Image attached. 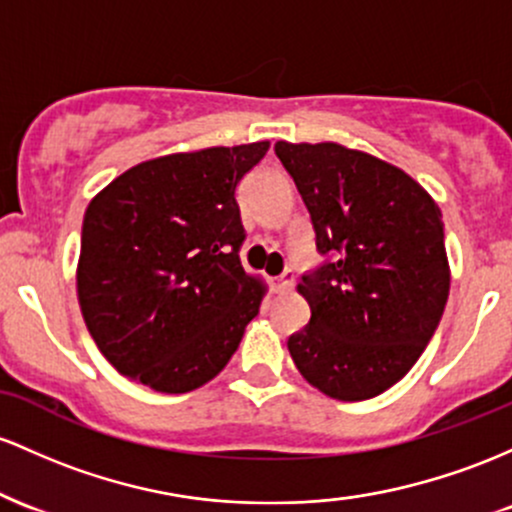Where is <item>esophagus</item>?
Here are the masks:
<instances>
[{
    "label": "esophagus",
    "mask_w": 512,
    "mask_h": 512,
    "mask_svg": "<svg viewBox=\"0 0 512 512\" xmlns=\"http://www.w3.org/2000/svg\"><path fill=\"white\" fill-rule=\"evenodd\" d=\"M292 285H295V273H292V271H285L283 275H278V278L273 280V290L275 292H287Z\"/></svg>",
    "instance_id": "esophagus-1"
}]
</instances>
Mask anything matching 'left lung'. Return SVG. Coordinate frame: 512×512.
Here are the masks:
<instances>
[{
	"instance_id": "1",
	"label": "left lung",
	"mask_w": 512,
	"mask_h": 512,
	"mask_svg": "<svg viewBox=\"0 0 512 512\" xmlns=\"http://www.w3.org/2000/svg\"><path fill=\"white\" fill-rule=\"evenodd\" d=\"M297 183L319 254L297 292L309 324L287 338L300 375L321 394L363 401L421 358L450 295L442 212L404 169L341 142H275Z\"/></svg>"
}]
</instances>
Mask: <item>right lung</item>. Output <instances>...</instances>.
<instances>
[{
  "label": "right lung",
  "mask_w": 512,
  "mask_h": 512,
  "mask_svg": "<svg viewBox=\"0 0 512 512\" xmlns=\"http://www.w3.org/2000/svg\"><path fill=\"white\" fill-rule=\"evenodd\" d=\"M271 142L164 154L123 171L84 212L77 297L120 375L162 394L215 380L268 287L239 261L237 188Z\"/></svg>",
  "instance_id": "right-lung-1"
}]
</instances>
